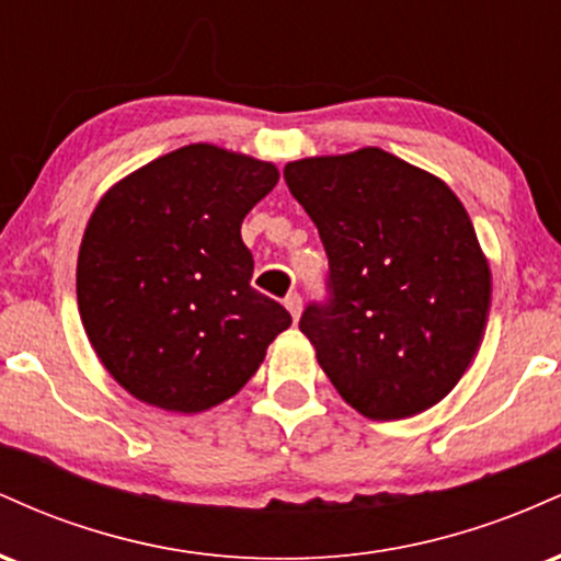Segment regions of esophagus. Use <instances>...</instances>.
Segmentation results:
<instances>
[{"label":"esophagus","mask_w":561,"mask_h":561,"mask_svg":"<svg viewBox=\"0 0 561 561\" xmlns=\"http://www.w3.org/2000/svg\"><path fill=\"white\" fill-rule=\"evenodd\" d=\"M285 308L289 313H293V319L298 321L300 319V308H302V300H300V295L298 293H289L287 298H285Z\"/></svg>","instance_id":"34e87169"}]
</instances>
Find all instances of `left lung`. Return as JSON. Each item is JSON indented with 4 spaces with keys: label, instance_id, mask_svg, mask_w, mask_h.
I'll return each mask as SVG.
<instances>
[{
    "label": "left lung",
    "instance_id": "1",
    "mask_svg": "<svg viewBox=\"0 0 561 561\" xmlns=\"http://www.w3.org/2000/svg\"><path fill=\"white\" fill-rule=\"evenodd\" d=\"M285 179L330 259V306L300 317L324 375L366 420L433 409L478 356L491 311L461 199L379 147L289 160Z\"/></svg>",
    "mask_w": 561,
    "mask_h": 561
}]
</instances>
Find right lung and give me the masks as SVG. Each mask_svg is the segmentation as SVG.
Instances as JSON below:
<instances>
[{
    "label": "right lung",
    "mask_w": 561,
    "mask_h": 561,
    "mask_svg": "<svg viewBox=\"0 0 561 561\" xmlns=\"http://www.w3.org/2000/svg\"><path fill=\"white\" fill-rule=\"evenodd\" d=\"M279 182L268 160L179 147L115 182L89 216L76 266L96 358L141 403L199 414L237 396L293 324L250 287L242 221Z\"/></svg>",
    "instance_id": "obj_1"
}]
</instances>
